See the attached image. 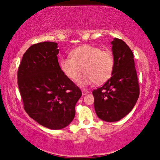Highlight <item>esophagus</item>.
Returning <instances> with one entry per match:
<instances>
[{
  "label": "esophagus",
  "mask_w": 160,
  "mask_h": 160,
  "mask_svg": "<svg viewBox=\"0 0 160 160\" xmlns=\"http://www.w3.org/2000/svg\"><path fill=\"white\" fill-rule=\"evenodd\" d=\"M82 94H83V95H86V94H87L89 92V91H88L87 89H82Z\"/></svg>",
  "instance_id": "obj_1"
}]
</instances>
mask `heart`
Segmentation results:
<instances>
[{"label": "heart", "mask_w": 160, "mask_h": 160, "mask_svg": "<svg viewBox=\"0 0 160 160\" xmlns=\"http://www.w3.org/2000/svg\"><path fill=\"white\" fill-rule=\"evenodd\" d=\"M70 55L71 58L64 57L60 60V68L71 80L77 79L84 69L85 71L78 81L81 87L94 82L104 84L112 74L115 60L110 50L85 45L72 50Z\"/></svg>", "instance_id": "obj_1"}]
</instances>
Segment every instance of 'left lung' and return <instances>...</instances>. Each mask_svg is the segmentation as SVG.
<instances>
[{
  "label": "left lung",
  "instance_id": "8db88e82",
  "mask_svg": "<svg viewBox=\"0 0 160 160\" xmlns=\"http://www.w3.org/2000/svg\"><path fill=\"white\" fill-rule=\"evenodd\" d=\"M111 45L115 60L112 76L92 92L96 114L106 122L118 121L128 115L139 96L133 52L120 39H113Z\"/></svg>",
  "mask_w": 160,
  "mask_h": 160
}]
</instances>
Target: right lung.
Masks as SVG:
<instances>
[{
	"mask_svg": "<svg viewBox=\"0 0 160 160\" xmlns=\"http://www.w3.org/2000/svg\"><path fill=\"white\" fill-rule=\"evenodd\" d=\"M58 43L32 45L18 69V86L24 110L39 124L52 130L68 126L82 97L79 88L60 68Z\"/></svg>",
	"mask_w": 160,
	"mask_h": 160,
	"instance_id": "right-lung-1",
	"label": "right lung"
}]
</instances>
